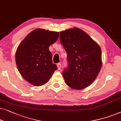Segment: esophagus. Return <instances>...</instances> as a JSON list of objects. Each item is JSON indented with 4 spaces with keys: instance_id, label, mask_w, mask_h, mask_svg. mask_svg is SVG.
I'll return each mask as SVG.
<instances>
[{
    "instance_id": "34e87169",
    "label": "esophagus",
    "mask_w": 121,
    "mask_h": 121,
    "mask_svg": "<svg viewBox=\"0 0 121 121\" xmlns=\"http://www.w3.org/2000/svg\"><path fill=\"white\" fill-rule=\"evenodd\" d=\"M57 68H58V70H60V68H61L60 63H58L57 64Z\"/></svg>"
}]
</instances>
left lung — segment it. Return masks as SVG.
I'll return each instance as SVG.
<instances>
[{
	"label": "left lung",
	"instance_id": "left-lung-1",
	"mask_svg": "<svg viewBox=\"0 0 121 121\" xmlns=\"http://www.w3.org/2000/svg\"><path fill=\"white\" fill-rule=\"evenodd\" d=\"M59 34L68 62L67 68L63 72L64 81L73 89L85 88L94 82L101 69V48L78 28L62 31Z\"/></svg>",
	"mask_w": 121,
	"mask_h": 121
}]
</instances>
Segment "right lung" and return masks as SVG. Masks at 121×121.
<instances>
[{
  "mask_svg": "<svg viewBox=\"0 0 121 121\" xmlns=\"http://www.w3.org/2000/svg\"><path fill=\"white\" fill-rule=\"evenodd\" d=\"M59 33L36 29L21 43L16 52L17 67L31 85L40 86L50 80L57 66L53 64L49 46L57 41Z\"/></svg>",
  "mask_w": 121,
  "mask_h": 121,
  "instance_id": "right-lung-1",
  "label": "right lung"
}]
</instances>
